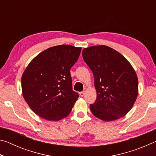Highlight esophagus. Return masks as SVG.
Listing matches in <instances>:
<instances>
[{"instance_id": "esophagus-1", "label": "esophagus", "mask_w": 156, "mask_h": 156, "mask_svg": "<svg viewBox=\"0 0 156 156\" xmlns=\"http://www.w3.org/2000/svg\"><path fill=\"white\" fill-rule=\"evenodd\" d=\"M79 94H80V96L81 97H83L84 96V91H81V92H79Z\"/></svg>"}]
</instances>
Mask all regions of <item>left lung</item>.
<instances>
[{
  "label": "left lung",
  "mask_w": 156,
  "mask_h": 156,
  "mask_svg": "<svg viewBox=\"0 0 156 156\" xmlns=\"http://www.w3.org/2000/svg\"><path fill=\"white\" fill-rule=\"evenodd\" d=\"M84 61L94 77L97 98L90 105L93 114L104 121L119 119L127 113L138 93V77L122 54L105 45L84 48Z\"/></svg>",
  "instance_id": "left-lung-1"
}]
</instances>
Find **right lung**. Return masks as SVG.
<instances>
[{
  "mask_svg": "<svg viewBox=\"0 0 156 156\" xmlns=\"http://www.w3.org/2000/svg\"><path fill=\"white\" fill-rule=\"evenodd\" d=\"M81 47L62 44L49 47L31 60L22 76L24 99L33 112L50 121L69 114L79 95L72 89L70 69Z\"/></svg>",
  "mask_w": 156,
  "mask_h": 156,
  "instance_id": "right-lung-1",
  "label": "right lung"
}]
</instances>
